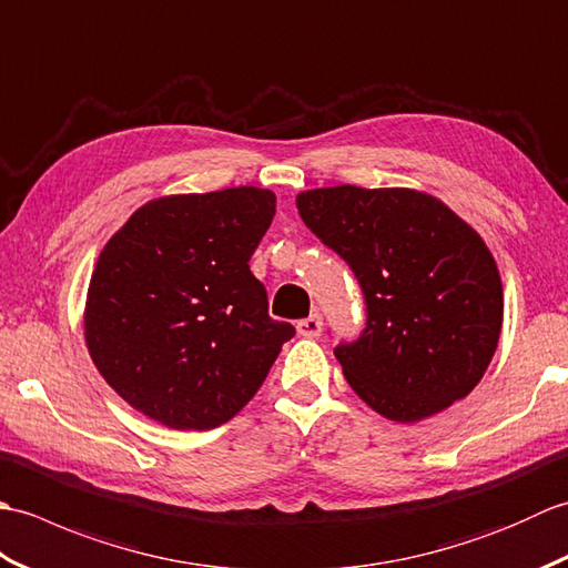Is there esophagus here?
Listing matches in <instances>:
<instances>
[{
    "instance_id": "esophagus-1",
    "label": "esophagus",
    "mask_w": 568,
    "mask_h": 568,
    "mask_svg": "<svg viewBox=\"0 0 568 568\" xmlns=\"http://www.w3.org/2000/svg\"><path fill=\"white\" fill-rule=\"evenodd\" d=\"M297 334L300 336H307V339H315V336L322 334V315H310L305 320L297 322Z\"/></svg>"
}]
</instances>
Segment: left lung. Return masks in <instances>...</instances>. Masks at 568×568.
I'll list each match as a JSON object with an SVG mask.
<instances>
[{
    "label": "left lung",
    "mask_w": 568,
    "mask_h": 568,
    "mask_svg": "<svg viewBox=\"0 0 568 568\" xmlns=\"http://www.w3.org/2000/svg\"><path fill=\"white\" fill-rule=\"evenodd\" d=\"M295 202L364 291L366 329L334 348L361 400L393 422H419L474 390L503 327V283L484 239L442 200L407 187L336 185Z\"/></svg>",
    "instance_id": "obj_1"
}]
</instances>
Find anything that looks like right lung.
I'll return each instance as SVG.
<instances>
[{"label": "right lung", "mask_w": 568, "mask_h": 568, "mask_svg": "<svg viewBox=\"0 0 568 568\" xmlns=\"http://www.w3.org/2000/svg\"><path fill=\"white\" fill-rule=\"evenodd\" d=\"M275 195L229 187L151 200L106 241L84 342L102 378L171 429L224 425L258 393L295 327L268 317L248 261Z\"/></svg>", "instance_id": "add662e5"}]
</instances>
